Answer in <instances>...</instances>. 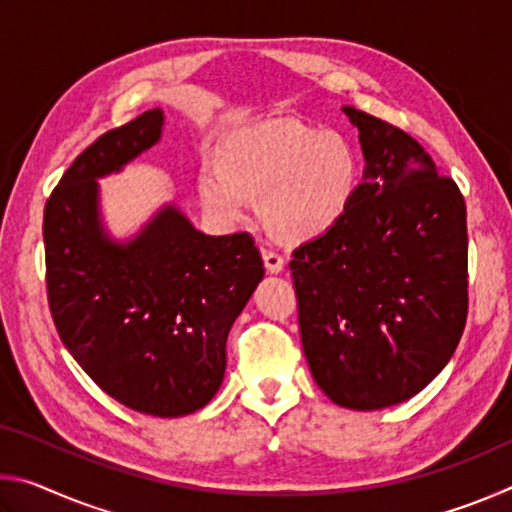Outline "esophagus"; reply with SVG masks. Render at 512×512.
I'll return each instance as SVG.
<instances>
[{"mask_svg": "<svg viewBox=\"0 0 512 512\" xmlns=\"http://www.w3.org/2000/svg\"><path fill=\"white\" fill-rule=\"evenodd\" d=\"M262 257H264V266L268 273H280L284 268V259L280 253H275V250L262 248Z\"/></svg>", "mask_w": 512, "mask_h": 512, "instance_id": "esophagus-1", "label": "esophagus"}]
</instances>
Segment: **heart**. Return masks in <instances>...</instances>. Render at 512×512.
Returning <instances> with one entry per match:
<instances>
[{"label": "heart", "mask_w": 512, "mask_h": 512, "mask_svg": "<svg viewBox=\"0 0 512 512\" xmlns=\"http://www.w3.org/2000/svg\"><path fill=\"white\" fill-rule=\"evenodd\" d=\"M361 183V160L348 137L298 119H268L232 133L223 162L205 164L198 194L219 221H239L250 196L275 235L305 241L339 223Z\"/></svg>", "instance_id": "b5f03b06"}]
</instances>
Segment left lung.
Segmentation results:
<instances>
[{
    "label": "left lung",
    "mask_w": 512,
    "mask_h": 512,
    "mask_svg": "<svg viewBox=\"0 0 512 512\" xmlns=\"http://www.w3.org/2000/svg\"><path fill=\"white\" fill-rule=\"evenodd\" d=\"M366 160L343 219L293 250L302 350L329 400L377 411L418 395L452 359L467 318L461 189L429 153L352 106Z\"/></svg>",
    "instance_id": "obj_1"
}]
</instances>
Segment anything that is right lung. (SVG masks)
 <instances>
[{
  "label": "right lung",
  "mask_w": 512,
  "mask_h": 512,
  "mask_svg": "<svg viewBox=\"0 0 512 512\" xmlns=\"http://www.w3.org/2000/svg\"><path fill=\"white\" fill-rule=\"evenodd\" d=\"M146 110L72 162L45 205L47 296L60 341L94 384L128 409L189 415L225 375V341L264 277L248 232L210 237L167 203L135 237L103 228L97 180L160 142Z\"/></svg>",
  "instance_id": "1"
}]
</instances>
